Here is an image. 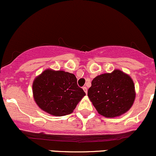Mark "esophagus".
Masks as SVG:
<instances>
[{"mask_svg": "<svg viewBox=\"0 0 156 156\" xmlns=\"http://www.w3.org/2000/svg\"><path fill=\"white\" fill-rule=\"evenodd\" d=\"M83 91H84V92L86 93V94H87V88L86 87H83Z\"/></svg>", "mask_w": 156, "mask_h": 156, "instance_id": "34e87169", "label": "esophagus"}]
</instances>
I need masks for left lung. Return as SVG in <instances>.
I'll use <instances>...</instances> for the list:
<instances>
[{"mask_svg":"<svg viewBox=\"0 0 156 156\" xmlns=\"http://www.w3.org/2000/svg\"><path fill=\"white\" fill-rule=\"evenodd\" d=\"M88 97L101 115L108 118L119 117L133 105L136 98L135 86L129 75L114 69L92 80Z\"/></svg>","mask_w":156,"mask_h":156,"instance_id":"left-lung-1","label":"left lung"}]
</instances>
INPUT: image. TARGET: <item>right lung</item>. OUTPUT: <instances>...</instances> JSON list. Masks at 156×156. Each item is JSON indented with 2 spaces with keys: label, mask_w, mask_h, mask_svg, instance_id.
<instances>
[{
  "label": "right lung",
  "mask_w": 156,
  "mask_h": 156,
  "mask_svg": "<svg viewBox=\"0 0 156 156\" xmlns=\"http://www.w3.org/2000/svg\"><path fill=\"white\" fill-rule=\"evenodd\" d=\"M34 101L51 115L62 117L73 113L86 95L73 73L47 69L35 78L32 84Z\"/></svg>",
  "instance_id": "1"
}]
</instances>
